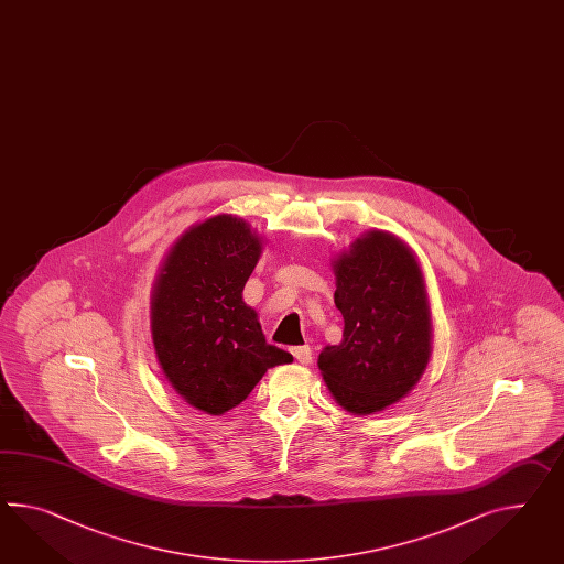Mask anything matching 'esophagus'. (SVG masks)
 Returning a JSON list of instances; mask_svg holds the SVG:
<instances>
[{
	"instance_id": "obj_1",
	"label": "esophagus",
	"mask_w": 564,
	"mask_h": 564,
	"mask_svg": "<svg viewBox=\"0 0 564 564\" xmlns=\"http://www.w3.org/2000/svg\"><path fill=\"white\" fill-rule=\"evenodd\" d=\"M291 355L295 357L297 362H302V365H310V362H312V348H310L307 344L293 346V348H291Z\"/></svg>"
}]
</instances>
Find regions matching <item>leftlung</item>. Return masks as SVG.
<instances>
[{"label": "left lung", "mask_w": 564, "mask_h": 564, "mask_svg": "<svg viewBox=\"0 0 564 564\" xmlns=\"http://www.w3.org/2000/svg\"><path fill=\"white\" fill-rule=\"evenodd\" d=\"M343 343L326 346L317 367L332 398L355 415L405 398L432 355L426 283L412 248L371 230L332 262Z\"/></svg>", "instance_id": "8db88e82"}]
</instances>
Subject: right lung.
Masks as SVG:
<instances>
[{
  "instance_id": "obj_1",
  "label": "right lung",
  "mask_w": 564,
  "mask_h": 564,
  "mask_svg": "<svg viewBox=\"0 0 564 564\" xmlns=\"http://www.w3.org/2000/svg\"><path fill=\"white\" fill-rule=\"evenodd\" d=\"M261 250L247 221L220 214L183 234L156 276L154 352L169 383L199 412L232 410L267 369L293 360L267 344L257 312L242 302Z\"/></svg>"
}]
</instances>
